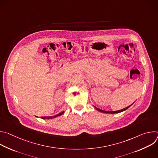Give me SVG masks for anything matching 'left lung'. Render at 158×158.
<instances>
[{
	"label": "left lung",
	"mask_w": 158,
	"mask_h": 158,
	"mask_svg": "<svg viewBox=\"0 0 158 158\" xmlns=\"http://www.w3.org/2000/svg\"><path fill=\"white\" fill-rule=\"evenodd\" d=\"M132 104H133V103H132V104H131L130 106H127V107H126V108H124V109H121V110H115V111H106V110H101V109H98V108H97V107H95V106H94V107H95L98 110H99V111H100V112H104V113H107V114H116V113H119V112H123V111L126 110L130 106H131Z\"/></svg>",
	"instance_id": "obj_1"
}]
</instances>
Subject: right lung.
Wrapping results in <instances>:
<instances>
[{
    "mask_svg": "<svg viewBox=\"0 0 158 158\" xmlns=\"http://www.w3.org/2000/svg\"><path fill=\"white\" fill-rule=\"evenodd\" d=\"M64 111H62V112H60V113H59L58 114H57V115H55V116H46V117H41L40 118H41V119H50L55 118H56V117H57V116H61L62 114H64Z\"/></svg>",
    "mask_w": 158,
    "mask_h": 158,
    "instance_id": "obj_1",
    "label": "right lung"
}]
</instances>
